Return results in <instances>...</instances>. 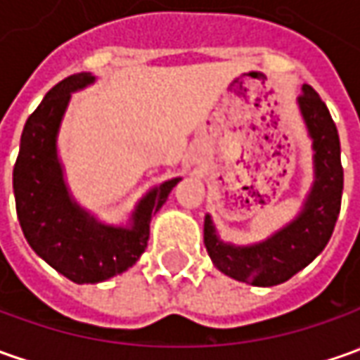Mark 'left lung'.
<instances>
[{"instance_id":"obj_1","label":"left lung","mask_w":360,"mask_h":360,"mask_svg":"<svg viewBox=\"0 0 360 360\" xmlns=\"http://www.w3.org/2000/svg\"><path fill=\"white\" fill-rule=\"evenodd\" d=\"M297 103L315 151V181L301 213L269 239L245 247L221 241L211 217H205L203 239L213 265L231 279L255 287L285 283L309 265L327 247L341 211L342 165L337 125L311 85H303Z\"/></svg>"}]
</instances>
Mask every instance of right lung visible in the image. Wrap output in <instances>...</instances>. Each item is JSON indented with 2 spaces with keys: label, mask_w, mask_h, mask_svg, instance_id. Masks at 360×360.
<instances>
[{
  "label": "right lung",
  "mask_w": 360,
  "mask_h": 360,
  "mask_svg": "<svg viewBox=\"0 0 360 360\" xmlns=\"http://www.w3.org/2000/svg\"><path fill=\"white\" fill-rule=\"evenodd\" d=\"M75 73L49 89L25 121L13 167V193L21 231L35 253L69 281L101 283L127 271L149 241L151 215L167 201L179 177L153 187L135 205L129 227L105 225L69 195L57 157V133L71 94L91 85Z\"/></svg>",
  "instance_id": "right-lung-1"
}]
</instances>
